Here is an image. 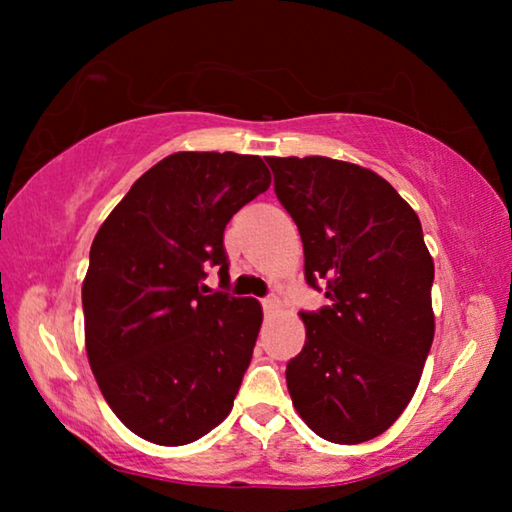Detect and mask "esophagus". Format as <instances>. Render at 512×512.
I'll return each instance as SVG.
<instances>
[{"mask_svg": "<svg viewBox=\"0 0 512 512\" xmlns=\"http://www.w3.org/2000/svg\"><path fill=\"white\" fill-rule=\"evenodd\" d=\"M262 307H264L266 314H273V311H277V309L282 307V302H280V298L268 296V298H264V300H262Z\"/></svg>", "mask_w": 512, "mask_h": 512, "instance_id": "esophagus-1", "label": "esophagus"}]
</instances>
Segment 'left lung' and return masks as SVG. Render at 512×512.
Listing matches in <instances>:
<instances>
[{"instance_id":"8db88e82","label":"left lung","mask_w":512,"mask_h":512,"mask_svg":"<svg viewBox=\"0 0 512 512\" xmlns=\"http://www.w3.org/2000/svg\"><path fill=\"white\" fill-rule=\"evenodd\" d=\"M275 194L296 221L305 280L329 305L302 311L305 348L287 363L307 427L357 445L400 418L433 341V259L413 207L359 164L268 158Z\"/></svg>"}]
</instances>
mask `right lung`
<instances>
[{"instance_id": "1", "label": "right lung", "mask_w": 512, "mask_h": 512, "mask_svg": "<svg viewBox=\"0 0 512 512\" xmlns=\"http://www.w3.org/2000/svg\"><path fill=\"white\" fill-rule=\"evenodd\" d=\"M259 155L180 151L135 180L97 232L83 280L85 350L112 413L155 445L194 443L235 404L262 327L228 287L223 230L264 194Z\"/></svg>"}]
</instances>
